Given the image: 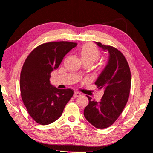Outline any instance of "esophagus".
Segmentation results:
<instances>
[{"instance_id": "1", "label": "esophagus", "mask_w": 153, "mask_h": 153, "mask_svg": "<svg viewBox=\"0 0 153 153\" xmlns=\"http://www.w3.org/2000/svg\"><path fill=\"white\" fill-rule=\"evenodd\" d=\"M80 95H81V94L80 93V92H77V91H75L73 94V96L75 97V98H76V97H79Z\"/></svg>"}]
</instances>
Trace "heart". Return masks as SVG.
I'll return each instance as SVG.
<instances>
[{"label": "heart", "instance_id": "1", "mask_svg": "<svg viewBox=\"0 0 153 153\" xmlns=\"http://www.w3.org/2000/svg\"><path fill=\"white\" fill-rule=\"evenodd\" d=\"M78 53L83 63H89L91 65L98 61L100 56V52L96 46L92 43H87L78 49Z\"/></svg>", "mask_w": 153, "mask_h": 153}]
</instances>
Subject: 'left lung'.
Instances as JSON below:
<instances>
[{"label": "left lung", "instance_id": "1", "mask_svg": "<svg viewBox=\"0 0 153 153\" xmlns=\"http://www.w3.org/2000/svg\"><path fill=\"white\" fill-rule=\"evenodd\" d=\"M94 43L109 53L107 64L94 83L99 89H104V94L99 103L87 96L89 104L84 115L95 128L104 129L116 121L126 105L131 88V73L127 61L119 50Z\"/></svg>", "mask_w": 153, "mask_h": 153}]
</instances>
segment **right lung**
<instances>
[{
    "instance_id": "1",
    "label": "right lung",
    "mask_w": 153,
    "mask_h": 153,
    "mask_svg": "<svg viewBox=\"0 0 153 153\" xmlns=\"http://www.w3.org/2000/svg\"><path fill=\"white\" fill-rule=\"evenodd\" d=\"M76 43H44L29 55L22 67L20 87L22 101L36 122L47 125L56 121L73 95L71 89H59L50 84V73Z\"/></svg>"
}]
</instances>
